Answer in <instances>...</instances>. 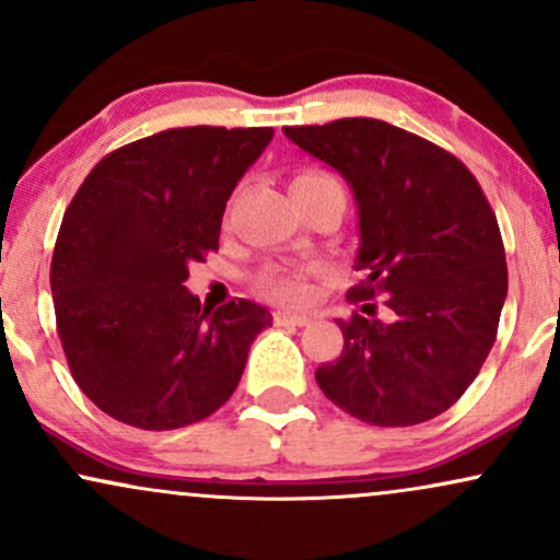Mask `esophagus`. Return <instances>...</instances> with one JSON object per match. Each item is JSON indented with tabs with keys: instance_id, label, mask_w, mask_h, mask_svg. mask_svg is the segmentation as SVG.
I'll list each match as a JSON object with an SVG mask.
<instances>
[{
	"instance_id": "34e87169",
	"label": "esophagus",
	"mask_w": 560,
	"mask_h": 560,
	"mask_svg": "<svg viewBox=\"0 0 560 560\" xmlns=\"http://www.w3.org/2000/svg\"><path fill=\"white\" fill-rule=\"evenodd\" d=\"M273 324H276V326H307V324H311V318L300 316V313L276 311V313H273Z\"/></svg>"
}]
</instances>
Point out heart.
I'll use <instances>...</instances> for the list:
<instances>
[{
  "label": "heart",
  "instance_id": "obj_1",
  "mask_svg": "<svg viewBox=\"0 0 560 560\" xmlns=\"http://www.w3.org/2000/svg\"><path fill=\"white\" fill-rule=\"evenodd\" d=\"M326 182H334V178L318 171H302L294 176L292 184H326ZM258 284L268 298L281 300V302H302L307 298V292H311V289H307L305 273L292 271V268H268V271L260 273Z\"/></svg>",
  "mask_w": 560,
  "mask_h": 560
}]
</instances>
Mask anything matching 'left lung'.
<instances>
[{
	"label": "left lung",
	"mask_w": 560,
	"mask_h": 560,
	"mask_svg": "<svg viewBox=\"0 0 560 560\" xmlns=\"http://www.w3.org/2000/svg\"><path fill=\"white\" fill-rule=\"evenodd\" d=\"M284 137L352 189L365 281L350 300L384 294L392 311L389 320H337L342 355L318 365V387L374 427L445 413L490 355L508 294L498 218L479 182L442 147L376 118L287 126Z\"/></svg>",
	"instance_id": "1"
}]
</instances>
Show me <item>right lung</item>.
Returning <instances> with one entry per match:
<instances>
[{
	"label": "right lung",
	"mask_w": 560,
	"mask_h": 560,
	"mask_svg": "<svg viewBox=\"0 0 560 560\" xmlns=\"http://www.w3.org/2000/svg\"><path fill=\"white\" fill-rule=\"evenodd\" d=\"M273 128H168L110 152L68 205L52 284L57 334L83 395L150 432L215 413L271 313L249 300L210 313L184 287L218 249L226 202Z\"/></svg>",
	"instance_id": "1"
}]
</instances>
